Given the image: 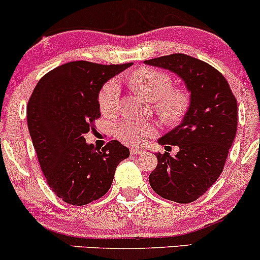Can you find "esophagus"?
I'll use <instances>...</instances> for the list:
<instances>
[{"mask_svg": "<svg viewBox=\"0 0 260 260\" xmlns=\"http://www.w3.org/2000/svg\"><path fill=\"white\" fill-rule=\"evenodd\" d=\"M144 150L140 149V148H132L131 149V154L132 155H137V154H143Z\"/></svg>", "mask_w": 260, "mask_h": 260, "instance_id": "esophagus-1", "label": "esophagus"}]
</instances>
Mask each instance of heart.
<instances>
[{
	"label": "heart",
	"instance_id": "1",
	"mask_svg": "<svg viewBox=\"0 0 260 260\" xmlns=\"http://www.w3.org/2000/svg\"><path fill=\"white\" fill-rule=\"evenodd\" d=\"M132 88L156 103V111L164 121L179 120L187 106V95L184 90L172 89V80L167 74L143 68L129 76ZM120 103V82L116 79L106 82L99 93V108L105 116H112L117 112ZM156 133L154 124L148 122L123 118L115 126V134L121 142L129 145H140Z\"/></svg>",
	"mask_w": 260,
	"mask_h": 260
}]
</instances>
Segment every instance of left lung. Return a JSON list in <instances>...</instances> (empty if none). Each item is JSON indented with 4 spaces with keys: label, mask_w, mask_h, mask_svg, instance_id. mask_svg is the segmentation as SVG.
I'll return each mask as SVG.
<instances>
[{
    "label": "left lung",
    "mask_w": 260,
    "mask_h": 260,
    "mask_svg": "<svg viewBox=\"0 0 260 260\" xmlns=\"http://www.w3.org/2000/svg\"><path fill=\"white\" fill-rule=\"evenodd\" d=\"M176 74L190 93L180 123L162 136L160 145H177L179 151L156 152L157 166L149 183L166 200L189 203L198 200L223 172L237 129V102L229 83L207 62L176 53L144 61Z\"/></svg>",
    "instance_id": "8db88e82"
}]
</instances>
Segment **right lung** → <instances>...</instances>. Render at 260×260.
Instances as JSON below:
<instances>
[{"mask_svg":"<svg viewBox=\"0 0 260 260\" xmlns=\"http://www.w3.org/2000/svg\"><path fill=\"white\" fill-rule=\"evenodd\" d=\"M131 65L67 62L46 74L31 94L27 127L41 170L53 192L69 205L83 206L105 195L117 165L129 156L117 140L100 150L84 134L100 117L103 86Z\"/></svg>","mask_w":260,"mask_h":260,"instance_id":"add662e5","label":"right lung"}]
</instances>
